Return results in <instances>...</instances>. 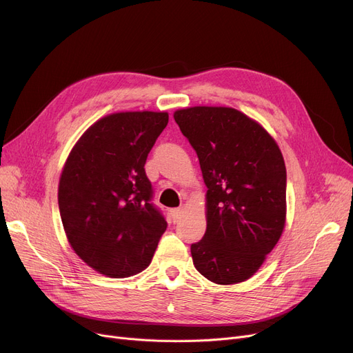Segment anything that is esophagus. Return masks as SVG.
Instances as JSON below:
<instances>
[{
	"instance_id": "34e87169",
	"label": "esophagus",
	"mask_w": 353,
	"mask_h": 353,
	"mask_svg": "<svg viewBox=\"0 0 353 353\" xmlns=\"http://www.w3.org/2000/svg\"><path fill=\"white\" fill-rule=\"evenodd\" d=\"M183 214V208H177V209H173L172 210V217H173V221L176 223V221H179L180 216Z\"/></svg>"
}]
</instances>
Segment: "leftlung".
<instances>
[{
	"label": "left lung",
	"instance_id": "left-lung-1",
	"mask_svg": "<svg viewBox=\"0 0 353 353\" xmlns=\"http://www.w3.org/2000/svg\"><path fill=\"white\" fill-rule=\"evenodd\" d=\"M196 150L206 193V233L193 243L194 268L213 283L245 282L259 270L286 223V167L279 145L232 107L174 111Z\"/></svg>",
	"mask_w": 353,
	"mask_h": 353
}]
</instances>
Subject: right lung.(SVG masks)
Masks as SVG:
<instances>
[{
	"instance_id": "add662e5",
	"label": "right lung",
	"mask_w": 353,
	"mask_h": 353,
	"mask_svg": "<svg viewBox=\"0 0 353 353\" xmlns=\"http://www.w3.org/2000/svg\"><path fill=\"white\" fill-rule=\"evenodd\" d=\"M169 123L165 111H121L91 124L74 144L59 183L68 243L91 269L128 277L152 263L167 228L152 205L144 164Z\"/></svg>"
}]
</instances>
